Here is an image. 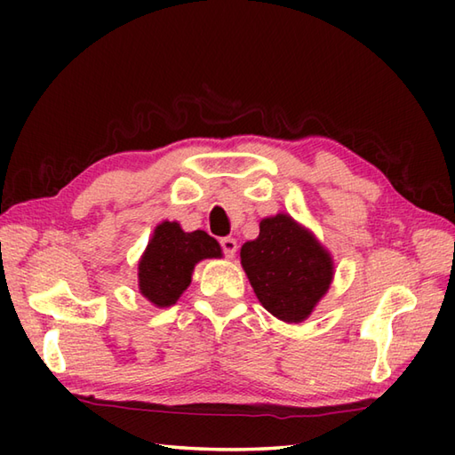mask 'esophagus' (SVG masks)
Segmentation results:
<instances>
[{
  "mask_svg": "<svg viewBox=\"0 0 455 455\" xmlns=\"http://www.w3.org/2000/svg\"><path fill=\"white\" fill-rule=\"evenodd\" d=\"M220 248H222V254H225L227 258H235V254H236V240L235 238H230V236H227V238H220Z\"/></svg>",
  "mask_w": 455,
  "mask_h": 455,
  "instance_id": "obj_1",
  "label": "esophagus"
}]
</instances>
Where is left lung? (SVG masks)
I'll list each match as a JSON object with an SVG mask.
<instances>
[{"mask_svg": "<svg viewBox=\"0 0 455 455\" xmlns=\"http://www.w3.org/2000/svg\"><path fill=\"white\" fill-rule=\"evenodd\" d=\"M240 262L259 303L285 323L311 315L332 282V259L287 215L259 222V236L240 250Z\"/></svg>", "mask_w": 455, "mask_h": 455, "instance_id": "obj_1", "label": "left lung"}]
</instances>
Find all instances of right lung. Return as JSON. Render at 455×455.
<instances>
[{"label":"right lung","instance_id":"right-lung-1","mask_svg":"<svg viewBox=\"0 0 455 455\" xmlns=\"http://www.w3.org/2000/svg\"><path fill=\"white\" fill-rule=\"evenodd\" d=\"M217 256L220 246L205 230L183 233L178 222H162L140 259V293L156 307H170L191 283L193 266Z\"/></svg>","mask_w":455,"mask_h":455}]
</instances>
